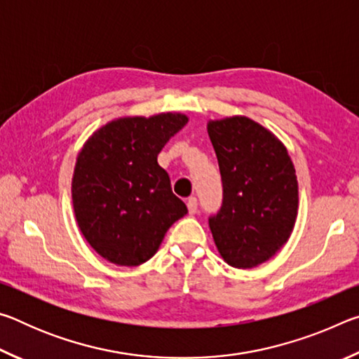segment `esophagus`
I'll use <instances>...</instances> for the list:
<instances>
[{
  "instance_id": "obj_1",
  "label": "esophagus",
  "mask_w": 359,
  "mask_h": 359,
  "mask_svg": "<svg viewBox=\"0 0 359 359\" xmlns=\"http://www.w3.org/2000/svg\"><path fill=\"white\" fill-rule=\"evenodd\" d=\"M187 208H188V212H190L191 215L196 214V212H198V199L194 198V196L188 198L187 199Z\"/></svg>"
}]
</instances>
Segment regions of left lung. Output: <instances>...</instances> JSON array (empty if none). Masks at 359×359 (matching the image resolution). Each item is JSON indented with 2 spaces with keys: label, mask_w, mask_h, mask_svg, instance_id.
<instances>
[{
  "label": "left lung",
  "mask_w": 359,
  "mask_h": 359,
  "mask_svg": "<svg viewBox=\"0 0 359 359\" xmlns=\"http://www.w3.org/2000/svg\"><path fill=\"white\" fill-rule=\"evenodd\" d=\"M223 182V204L209 218L218 253L252 269L274 257L293 233L299 188L288 150L274 133L245 115L209 120Z\"/></svg>",
  "instance_id": "left-lung-1"
}]
</instances>
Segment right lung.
<instances>
[{"label": "right lung", "instance_id": "add662e5", "mask_svg": "<svg viewBox=\"0 0 359 359\" xmlns=\"http://www.w3.org/2000/svg\"><path fill=\"white\" fill-rule=\"evenodd\" d=\"M180 112L118 117L81 149L72 174L76 222L93 250L117 266H139L160 248L168 229L187 215L158 154L187 125Z\"/></svg>", "mask_w": 359, "mask_h": 359}]
</instances>
